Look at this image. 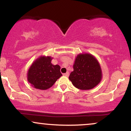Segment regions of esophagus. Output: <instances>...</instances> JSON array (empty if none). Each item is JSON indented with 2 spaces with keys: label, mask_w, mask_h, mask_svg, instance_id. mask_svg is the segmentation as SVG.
Wrapping results in <instances>:
<instances>
[{
  "label": "esophagus",
  "mask_w": 131,
  "mask_h": 131,
  "mask_svg": "<svg viewBox=\"0 0 131 131\" xmlns=\"http://www.w3.org/2000/svg\"><path fill=\"white\" fill-rule=\"evenodd\" d=\"M63 75H64V76H66V77H68L69 76V72H66V73H64V74H63Z\"/></svg>",
  "instance_id": "1"
}]
</instances>
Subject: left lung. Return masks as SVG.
<instances>
[{
  "instance_id": "left-lung-1",
  "label": "left lung",
  "mask_w": 131,
  "mask_h": 131,
  "mask_svg": "<svg viewBox=\"0 0 131 131\" xmlns=\"http://www.w3.org/2000/svg\"><path fill=\"white\" fill-rule=\"evenodd\" d=\"M103 74L96 58L90 53H80L75 58L73 71L69 78L75 88L90 90L100 83Z\"/></svg>"
}]
</instances>
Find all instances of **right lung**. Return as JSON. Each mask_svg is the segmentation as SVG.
Segmentation results:
<instances>
[{
	"label": "right lung",
	"instance_id": "add662e5",
	"mask_svg": "<svg viewBox=\"0 0 131 131\" xmlns=\"http://www.w3.org/2000/svg\"><path fill=\"white\" fill-rule=\"evenodd\" d=\"M52 59L49 56H41L32 63L27 73V80L33 88L48 89L62 76L60 66L51 64Z\"/></svg>",
	"mask_w": 131,
	"mask_h": 131
}]
</instances>
